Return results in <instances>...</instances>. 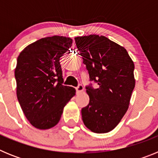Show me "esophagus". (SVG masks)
<instances>
[{"label": "esophagus", "instance_id": "1", "mask_svg": "<svg viewBox=\"0 0 158 158\" xmlns=\"http://www.w3.org/2000/svg\"><path fill=\"white\" fill-rule=\"evenodd\" d=\"M75 89H76L77 93H81V92L84 90V87H83V85H78L77 86Z\"/></svg>", "mask_w": 158, "mask_h": 158}]
</instances>
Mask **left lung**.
<instances>
[{"label": "left lung", "mask_w": 158, "mask_h": 158, "mask_svg": "<svg viewBox=\"0 0 158 158\" xmlns=\"http://www.w3.org/2000/svg\"><path fill=\"white\" fill-rule=\"evenodd\" d=\"M90 83L85 87L89 103L81 109L84 124L95 133H107L120 122L135 89V65L124 47L103 35L75 38Z\"/></svg>", "instance_id": "left-lung-1"}]
</instances>
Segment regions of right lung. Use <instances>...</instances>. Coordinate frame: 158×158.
I'll return each instance as SVG.
<instances>
[{
    "label": "right lung",
    "mask_w": 158,
    "mask_h": 158,
    "mask_svg": "<svg viewBox=\"0 0 158 158\" xmlns=\"http://www.w3.org/2000/svg\"><path fill=\"white\" fill-rule=\"evenodd\" d=\"M70 38L54 35L27 46L17 58L16 95L27 120L46 130L59 122L75 89L62 85L60 58L72 46Z\"/></svg>",
    "instance_id": "add662e5"
}]
</instances>
